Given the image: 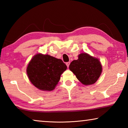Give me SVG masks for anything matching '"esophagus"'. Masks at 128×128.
Wrapping results in <instances>:
<instances>
[{
    "mask_svg": "<svg viewBox=\"0 0 128 128\" xmlns=\"http://www.w3.org/2000/svg\"><path fill=\"white\" fill-rule=\"evenodd\" d=\"M69 64H70V62H66V66H67V67H69Z\"/></svg>",
    "mask_w": 128,
    "mask_h": 128,
    "instance_id": "obj_1",
    "label": "esophagus"
}]
</instances>
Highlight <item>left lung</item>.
Segmentation results:
<instances>
[{
	"mask_svg": "<svg viewBox=\"0 0 128 128\" xmlns=\"http://www.w3.org/2000/svg\"><path fill=\"white\" fill-rule=\"evenodd\" d=\"M69 68L84 85L95 84L102 72V66L98 58L87 53H81L78 59L71 62Z\"/></svg>",
	"mask_w": 128,
	"mask_h": 128,
	"instance_id": "obj_1",
	"label": "left lung"
}]
</instances>
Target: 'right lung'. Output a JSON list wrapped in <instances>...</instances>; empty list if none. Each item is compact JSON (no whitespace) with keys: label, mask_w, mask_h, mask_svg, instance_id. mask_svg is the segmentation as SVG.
<instances>
[{"label":"right lung","mask_w":128,"mask_h":128,"mask_svg":"<svg viewBox=\"0 0 128 128\" xmlns=\"http://www.w3.org/2000/svg\"><path fill=\"white\" fill-rule=\"evenodd\" d=\"M66 68L61 59L39 53L30 60L26 73L30 81L35 87L50 92L55 88Z\"/></svg>","instance_id":"right-lung-1"}]
</instances>
